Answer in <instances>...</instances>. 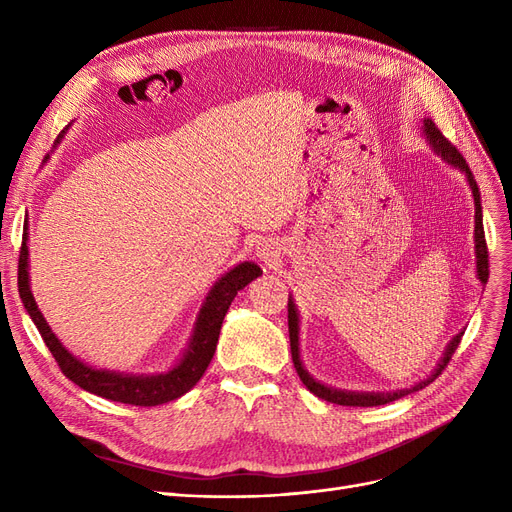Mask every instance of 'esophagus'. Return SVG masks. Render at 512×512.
I'll return each instance as SVG.
<instances>
[{"instance_id": "34e87169", "label": "esophagus", "mask_w": 512, "mask_h": 512, "mask_svg": "<svg viewBox=\"0 0 512 512\" xmlns=\"http://www.w3.org/2000/svg\"><path fill=\"white\" fill-rule=\"evenodd\" d=\"M258 256L265 260V262H273L275 258H277V252L273 250V247L269 245V243H262L260 247H258Z\"/></svg>"}]
</instances>
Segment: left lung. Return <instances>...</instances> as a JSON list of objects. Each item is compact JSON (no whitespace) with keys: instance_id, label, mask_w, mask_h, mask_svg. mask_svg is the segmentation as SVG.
Returning <instances> with one entry per match:
<instances>
[{"instance_id":"8db88e82","label":"left lung","mask_w":512,"mask_h":512,"mask_svg":"<svg viewBox=\"0 0 512 512\" xmlns=\"http://www.w3.org/2000/svg\"><path fill=\"white\" fill-rule=\"evenodd\" d=\"M423 134L427 138V143L431 147V151L440 156L448 166H453L457 170H461L463 175H466V181L472 190L474 196V254H476V277L480 284H487L489 280V254H487V243H485V230H483V207H480V192H478V185L476 179L472 175L470 166L463 160L461 153L446 141L442 136V132L436 128V123L431 119H423ZM466 331V329H463ZM463 331H459L448 346L442 352V359L438 361V365L433 367L431 374L427 378H423L421 382H416L410 389H397V391H389V393H367V391H346V389H335V386L329 384H322L320 380H316L309 371L303 367L301 361V348H299V309L294 305V299L288 297V333H290V352H292V363L294 369H297V374L301 378V382L307 386L309 391H312L316 397L324 399V401H331V404L337 406H359V408H371V406H384L389 404V401H395L399 397H406L414 391H421L425 389L427 384H431L436 380L442 369L448 365V361L453 359V354L461 342Z\"/></svg>"}]
</instances>
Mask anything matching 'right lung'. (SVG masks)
I'll use <instances>...</instances> for the list:
<instances>
[{
  "mask_svg": "<svg viewBox=\"0 0 512 512\" xmlns=\"http://www.w3.org/2000/svg\"><path fill=\"white\" fill-rule=\"evenodd\" d=\"M66 130L59 134L57 143H61ZM46 160H49V156H46ZM27 230L29 226L25 220L23 243H21V254H19V294L29 318L34 320L46 348L51 350V354L55 356V361L61 367V371L66 374V378H70L74 384H79L81 389L89 393L111 399V401H119V404L145 406V408L160 406V404H166V401H173L185 395L192 386H196V382L203 378L205 369L213 359L222 322L232 299L237 297L239 290H243L252 280H256L258 275H262L260 267L250 260L239 262L237 267L226 271L207 292L203 307H200V312L196 316L188 348L183 350L181 359H177V363L173 367H168L166 371H158V374H123V371L91 367L85 361L76 359V356L61 344L57 335L51 331L49 322L44 320L42 312L38 309L32 288H29V247H27L29 232Z\"/></svg>",
  "mask_w": 512,
  "mask_h": 512,
  "instance_id": "1",
  "label": "right lung"
}]
</instances>
